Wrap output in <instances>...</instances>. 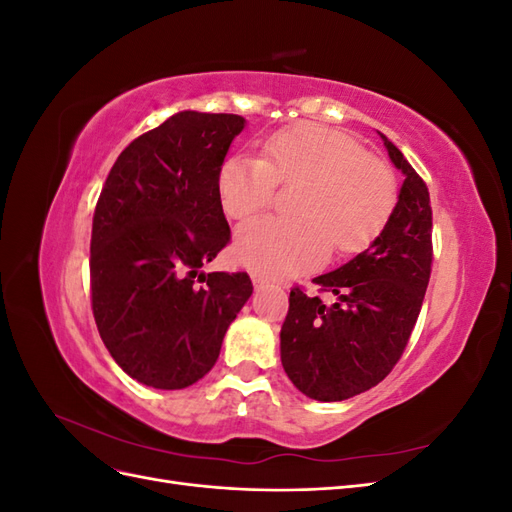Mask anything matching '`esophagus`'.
Segmentation results:
<instances>
[{
    "label": "esophagus",
    "instance_id": "1",
    "mask_svg": "<svg viewBox=\"0 0 512 512\" xmlns=\"http://www.w3.org/2000/svg\"><path fill=\"white\" fill-rule=\"evenodd\" d=\"M252 282H254V286L256 288H260V286H265L269 280L265 275H260V273H252Z\"/></svg>",
    "mask_w": 512,
    "mask_h": 512
}]
</instances>
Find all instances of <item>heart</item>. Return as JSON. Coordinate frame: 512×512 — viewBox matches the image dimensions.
<instances>
[{"label": "heart", "mask_w": 512, "mask_h": 512, "mask_svg": "<svg viewBox=\"0 0 512 512\" xmlns=\"http://www.w3.org/2000/svg\"><path fill=\"white\" fill-rule=\"evenodd\" d=\"M277 183H303L301 218H256L237 230L243 265L269 277L320 267L331 247L356 254L374 243L397 205L393 170L369 156L359 138L320 123L271 134L260 158L235 153L218 168V198L226 215L250 218L273 203Z\"/></svg>", "instance_id": "1"}]
</instances>
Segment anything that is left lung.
<instances>
[{
    "label": "left lung",
    "mask_w": 512,
    "mask_h": 512,
    "mask_svg": "<svg viewBox=\"0 0 512 512\" xmlns=\"http://www.w3.org/2000/svg\"><path fill=\"white\" fill-rule=\"evenodd\" d=\"M391 162L406 175L391 222L344 267L314 277L335 303L290 290L282 324V365L297 389L342 401L382 382L404 354L431 275V205L425 181L384 134Z\"/></svg>",
    "instance_id": "8db88e82"
}]
</instances>
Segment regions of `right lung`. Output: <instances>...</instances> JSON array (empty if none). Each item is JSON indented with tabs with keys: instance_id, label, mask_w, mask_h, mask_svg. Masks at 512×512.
<instances>
[{
	"instance_id": "obj_1",
	"label": "right lung",
	"mask_w": 512,
	"mask_h": 512,
	"mask_svg": "<svg viewBox=\"0 0 512 512\" xmlns=\"http://www.w3.org/2000/svg\"><path fill=\"white\" fill-rule=\"evenodd\" d=\"M245 119L181 111L121 151L91 228V309L104 346L153 389L209 374L252 297L247 273L203 269L230 241L218 168Z\"/></svg>"
}]
</instances>
